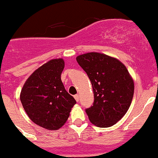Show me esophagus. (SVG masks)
<instances>
[{
    "label": "esophagus",
    "mask_w": 158,
    "mask_h": 158,
    "mask_svg": "<svg viewBox=\"0 0 158 158\" xmlns=\"http://www.w3.org/2000/svg\"><path fill=\"white\" fill-rule=\"evenodd\" d=\"M74 99H75L76 101H77V102L79 101V95H78V94H76V95H74Z\"/></svg>",
    "instance_id": "1"
}]
</instances>
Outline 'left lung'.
<instances>
[{"label": "left lung", "mask_w": 158, "mask_h": 158, "mask_svg": "<svg viewBox=\"0 0 158 158\" xmlns=\"http://www.w3.org/2000/svg\"><path fill=\"white\" fill-rule=\"evenodd\" d=\"M90 80L94 102L86 113L91 123L101 128L110 127L127 113L134 94V82L120 61L98 52L76 58Z\"/></svg>", "instance_id": "8db88e82"}]
</instances>
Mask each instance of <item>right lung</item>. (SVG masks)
I'll use <instances>...</instances> for the list:
<instances>
[{
	"mask_svg": "<svg viewBox=\"0 0 158 158\" xmlns=\"http://www.w3.org/2000/svg\"><path fill=\"white\" fill-rule=\"evenodd\" d=\"M62 58L50 60L30 76L20 93V101L30 118L48 130L59 129L76 103L61 80Z\"/></svg>",
	"mask_w": 158,
	"mask_h": 158,
	"instance_id": "1",
	"label": "right lung"
}]
</instances>
